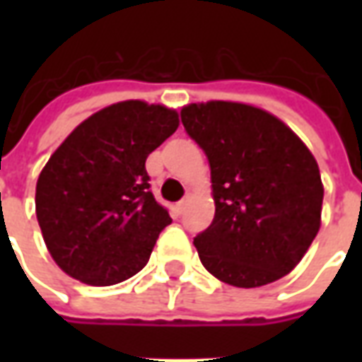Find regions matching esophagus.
<instances>
[{
    "mask_svg": "<svg viewBox=\"0 0 362 362\" xmlns=\"http://www.w3.org/2000/svg\"><path fill=\"white\" fill-rule=\"evenodd\" d=\"M186 207H188V197H186V199H180L178 204L174 205V209H176V213H178V215H182V213L186 211Z\"/></svg>",
    "mask_w": 362,
    "mask_h": 362,
    "instance_id": "1",
    "label": "esophagus"
}]
</instances>
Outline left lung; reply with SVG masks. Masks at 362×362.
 <instances>
[{
  "label": "left lung",
  "mask_w": 362,
  "mask_h": 362,
  "mask_svg": "<svg viewBox=\"0 0 362 362\" xmlns=\"http://www.w3.org/2000/svg\"><path fill=\"white\" fill-rule=\"evenodd\" d=\"M180 116L211 168L215 217L194 238L205 269L243 288L293 272L322 217L324 186L308 147L250 104H188Z\"/></svg>",
  "instance_id": "1"
}]
</instances>
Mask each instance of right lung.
Returning a JSON list of instances; mask_svg holds the SVG:
<instances>
[{
    "instance_id": "1",
    "label": "right lung",
    "mask_w": 362,
    "mask_h": 362,
    "mask_svg": "<svg viewBox=\"0 0 362 362\" xmlns=\"http://www.w3.org/2000/svg\"><path fill=\"white\" fill-rule=\"evenodd\" d=\"M163 104L124 100L89 116L36 182V219L54 262L93 287L141 272L173 219L151 192L145 160L178 127Z\"/></svg>"
}]
</instances>
